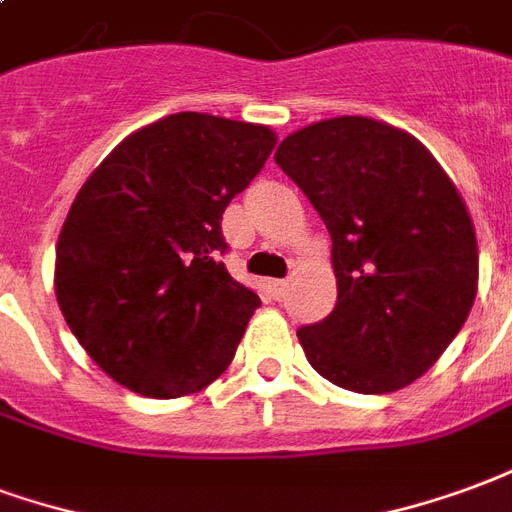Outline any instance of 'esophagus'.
I'll return each mask as SVG.
<instances>
[{
  "label": "esophagus",
  "instance_id": "34e87169",
  "mask_svg": "<svg viewBox=\"0 0 512 512\" xmlns=\"http://www.w3.org/2000/svg\"><path fill=\"white\" fill-rule=\"evenodd\" d=\"M267 289L275 300H281L283 294H286V281H267Z\"/></svg>",
  "mask_w": 512,
  "mask_h": 512
}]
</instances>
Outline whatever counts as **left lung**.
I'll list each match as a JSON object with an SVG mask.
<instances>
[{
  "instance_id": "obj_1",
  "label": "left lung",
  "mask_w": 512,
  "mask_h": 512,
  "mask_svg": "<svg viewBox=\"0 0 512 512\" xmlns=\"http://www.w3.org/2000/svg\"><path fill=\"white\" fill-rule=\"evenodd\" d=\"M275 163L333 240L338 302L297 330L308 363L354 393L412 384L475 302L477 240L464 199L417 138L368 117L297 130Z\"/></svg>"
}]
</instances>
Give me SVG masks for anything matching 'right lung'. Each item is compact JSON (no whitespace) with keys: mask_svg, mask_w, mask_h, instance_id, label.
<instances>
[{"mask_svg":"<svg viewBox=\"0 0 512 512\" xmlns=\"http://www.w3.org/2000/svg\"><path fill=\"white\" fill-rule=\"evenodd\" d=\"M275 147L264 125L182 111L136 130L78 190L57 242V300L114 382L177 398L215 382L259 308L220 220Z\"/></svg>","mask_w":512,"mask_h":512,"instance_id":"add662e5","label":"right lung"}]
</instances>
